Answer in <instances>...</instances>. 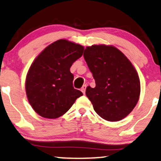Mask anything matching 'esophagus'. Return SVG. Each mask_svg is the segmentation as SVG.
Listing matches in <instances>:
<instances>
[{
    "mask_svg": "<svg viewBox=\"0 0 161 161\" xmlns=\"http://www.w3.org/2000/svg\"><path fill=\"white\" fill-rule=\"evenodd\" d=\"M86 85H83L82 88H81V89H80V91L83 92V94H84L85 92H86Z\"/></svg>",
    "mask_w": 161,
    "mask_h": 161,
    "instance_id": "34e87169",
    "label": "esophagus"
}]
</instances>
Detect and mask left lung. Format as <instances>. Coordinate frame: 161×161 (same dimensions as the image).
Returning a JSON list of instances; mask_svg holds the SVG:
<instances>
[{
  "label": "left lung",
  "instance_id": "1",
  "mask_svg": "<svg viewBox=\"0 0 161 161\" xmlns=\"http://www.w3.org/2000/svg\"><path fill=\"white\" fill-rule=\"evenodd\" d=\"M83 57L95 80L96 86L86 90L94 111L109 122L123 119L139 99L140 80L135 67L112 45L86 47Z\"/></svg>",
  "mask_w": 161,
  "mask_h": 161
}]
</instances>
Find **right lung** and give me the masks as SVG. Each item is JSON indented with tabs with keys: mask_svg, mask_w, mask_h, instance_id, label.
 I'll return each mask as SVG.
<instances>
[{
	"mask_svg": "<svg viewBox=\"0 0 161 161\" xmlns=\"http://www.w3.org/2000/svg\"><path fill=\"white\" fill-rule=\"evenodd\" d=\"M84 47L67 39H59L45 47L34 59L25 79L30 105L39 116L56 119L69 111L83 95L74 89L70 67L82 56Z\"/></svg>",
	"mask_w": 161,
	"mask_h": 161,
	"instance_id": "right-lung-1",
	"label": "right lung"
}]
</instances>
